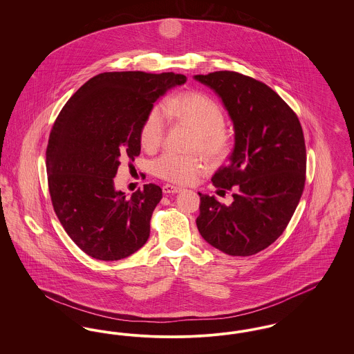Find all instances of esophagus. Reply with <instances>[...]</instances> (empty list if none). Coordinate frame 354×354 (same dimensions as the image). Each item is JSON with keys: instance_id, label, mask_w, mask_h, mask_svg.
Segmentation results:
<instances>
[{"instance_id": "34e87169", "label": "esophagus", "mask_w": 354, "mask_h": 354, "mask_svg": "<svg viewBox=\"0 0 354 354\" xmlns=\"http://www.w3.org/2000/svg\"><path fill=\"white\" fill-rule=\"evenodd\" d=\"M182 191H183V188H182V187H178V185H163V192H165V194H178V192H182Z\"/></svg>"}]
</instances>
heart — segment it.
<instances>
[{"mask_svg":"<svg viewBox=\"0 0 354 354\" xmlns=\"http://www.w3.org/2000/svg\"><path fill=\"white\" fill-rule=\"evenodd\" d=\"M165 113L171 119L189 126L196 134V150L212 159H219L230 151L232 139L224 129L225 113L218 102L202 91L180 93L165 103ZM167 120L159 107H152L139 127V142L146 151L159 149L166 134ZM204 169L198 156L176 152H163L152 162V172L160 179L174 183H191Z\"/></svg>","mask_w":354,"mask_h":354,"instance_id":"b5f03b06","label":"heart"}]
</instances>
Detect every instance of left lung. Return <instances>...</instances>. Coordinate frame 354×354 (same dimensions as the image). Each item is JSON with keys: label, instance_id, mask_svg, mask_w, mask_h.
<instances>
[{"label": "left lung", "instance_id": "1", "mask_svg": "<svg viewBox=\"0 0 354 354\" xmlns=\"http://www.w3.org/2000/svg\"><path fill=\"white\" fill-rule=\"evenodd\" d=\"M195 80L218 93L235 127V147L212 185L234 202L201 196L196 219L203 239L231 256H251L284 232L305 185L303 127L283 98L252 77L215 71Z\"/></svg>", "mask_w": 354, "mask_h": 354}]
</instances>
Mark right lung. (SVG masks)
<instances>
[{"mask_svg":"<svg viewBox=\"0 0 354 354\" xmlns=\"http://www.w3.org/2000/svg\"><path fill=\"white\" fill-rule=\"evenodd\" d=\"M185 80L175 73H102L55 119L46 149L51 204L86 254L114 261L146 244L162 188L149 183L127 199L115 191L114 178L123 159L140 153L139 127L153 103Z\"/></svg>","mask_w":354,"mask_h":354,"instance_id":"right-lung-1","label":"right lung"}]
</instances>
